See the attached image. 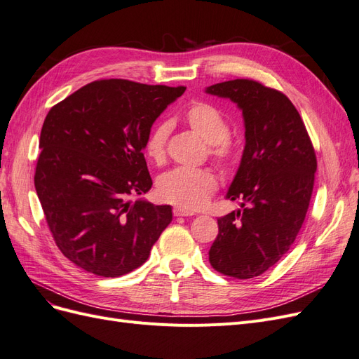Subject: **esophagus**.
I'll list each match as a JSON object with an SVG mask.
<instances>
[{"label": "esophagus", "instance_id": "34e87169", "mask_svg": "<svg viewBox=\"0 0 359 359\" xmlns=\"http://www.w3.org/2000/svg\"><path fill=\"white\" fill-rule=\"evenodd\" d=\"M173 215H175V217H189V215H194V212L177 206V208H173Z\"/></svg>", "mask_w": 359, "mask_h": 359}]
</instances>
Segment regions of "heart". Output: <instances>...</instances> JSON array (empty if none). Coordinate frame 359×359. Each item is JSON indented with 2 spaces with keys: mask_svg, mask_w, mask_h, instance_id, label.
I'll return each instance as SVG.
<instances>
[{
  "mask_svg": "<svg viewBox=\"0 0 359 359\" xmlns=\"http://www.w3.org/2000/svg\"><path fill=\"white\" fill-rule=\"evenodd\" d=\"M184 119L194 133L208 142V153L217 165L223 170H229L235 165L238 153L229 139V121L219 107L206 102H194L184 114ZM170 128L169 121H160L147 137L145 154L156 165H163L166 160ZM217 186L219 181L211 169L177 168L158 178L157 193L169 203L198 210L210 201Z\"/></svg>",
  "mask_w": 359,
  "mask_h": 359,
  "instance_id": "obj_1",
  "label": "heart"
}]
</instances>
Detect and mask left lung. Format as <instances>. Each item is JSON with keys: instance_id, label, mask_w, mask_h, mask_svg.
Returning a JSON list of instances; mask_svg holds the SVG:
<instances>
[{"instance_id": "8db88e82", "label": "left lung", "mask_w": 359, "mask_h": 359, "mask_svg": "<svg viewBox=\"0 0 359 359\" xmlns=\"http://www.w3.org/2000/svg\"><path fill=\"white\" fill-rule=\"evenodd\" d=\"M206 93L231 99L243 111L245 147L226 198L241 210L220 217L210 264L233 278L264 274L283 257L310 205L316 154L297 107L253 79L211 85Z\"/></svg>"}]
</instances>
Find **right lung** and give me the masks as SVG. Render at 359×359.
Returning <instances> with one entry per match:
<instances>
[{
	"label": "right lung",
	"mask_w": 359,
	"mask_h": 359,
	"mask_svg": "<svg viewBox=\"0 0 359 359\" xmlns=\"http://www.w3.org/2000/svg\"><path fill=\"white\" fill-rule=\"evenodd\" d=\"M184 91L100 79L48 112L34 186L53 241L74 265L119 277L147 262L172 208L130 198L153 186L142 149L158 115Z\"/></svg>",
	"instance_id": "add662e5"
}]
</instances>
